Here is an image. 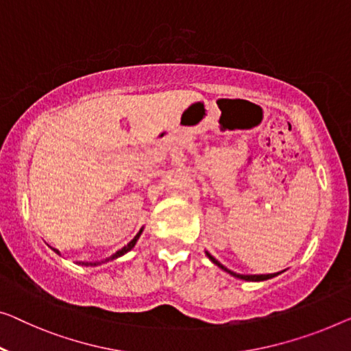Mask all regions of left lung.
Returning <instances> with one entry per match:
<instances>
[{"mask_svg":"<svg viewBox=\"0 0 351 351\" xmlns=\"http://www.w3.org/2000/svg\"><path fill=\"white\" fill-rule=\"evenodd\" d=\"M206 255H208V258L211 260L214 265H217V266H219V268H222L223 271H227L228 274H232V276L238 277V279H243V280H249V282H260V280H268V279H271V277H274V276L279 274V273H274V274H237V273H233V271L227 269L226 266H223V265L219 263V261H217L216 258H214L211 254H208V252H206Z\"/></svg>","mask_w":351,"mask_h":351,"instance_id":"obj_1","label":"left lung"}]
</instances>
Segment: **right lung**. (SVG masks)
Wrapping results in <instances>:
<instances>
[{
	"instance_id": "obj_1",
	"label": "right lung",
	"mask_w": 351,
	"mask_h": 351,
	"mask_svg": "<svg viewBox=\"0 0 351 351\" xmlns=\"http://www.w3.org/2000/svg\"><path fill=\"white\" fill-rule=\"evenodd\" d=\"M142 232H143V228H140V232H138L137 234H135V238L132 239V241H130V243H129L128 245H124V247H123V249H119L117 254H113V255H112V257H110V258H107L106 261H108V260H114V258L121 257V255H124V254H128V252H129V250L134 247V245H135V243H137V241H138V238H140V234H142ZM53 250H55V252H56V254H60V250H56V249H53ZM101 263H104V261H101ZM101 263H99V261H97V263H85V261H82V263H80V265H85V266H96V265H101Z\"/></svg>"
}]
</instances>
